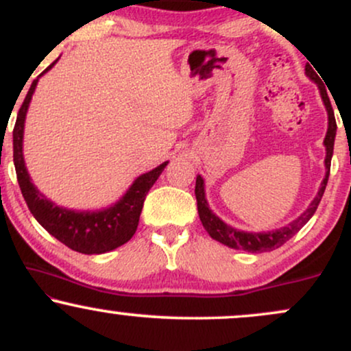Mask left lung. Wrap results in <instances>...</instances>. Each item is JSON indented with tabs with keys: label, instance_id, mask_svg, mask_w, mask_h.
Instances as JSON below:
<instances>
[{
	"label": "left lung",
	"instance_id": "1",
	"mask_svg": "<svg viewBox=\"0 0 351 351\" xmlns=\"http://www.w3.org/2000/svg\"><path fill=\"white\" fill-rule=\"evenodd\" d=\"M305 74H307L313 82L318 84L322 100H324L325 108H327V114H328V128H327V135H325V140H324L325 150H327V156H325V178L322 181L320 189H318L317 196L313 198L312 203H310V206L304 211V215H300L295 221H292L289 226H284L280 229H276V231H267V232H245V231H239V229L228 226L223 219H219V217L209 209L206 195H204V181L198 175L196 176L195 195H196V201H198V215H199L201 223H203L204 229H206L208 234L211 236L213 239L219 241L221 244L228 245V247L243 249V251L254 252V254L274 251V249L280 247L282 244L287 243L292 236H295L297 232H299L300 229L308 223V219L313 216V213L317 211V206L320 204V199L322 196H324L325 188H327V181L330 175V163H332L333 143H335V135H337V122H335V115H333L332 104H330V99L327 95V90H325L320 84V77H318L315 72L312 71V67L310 66H305Z\"/></svg>",
	"mask_w": 351,
	"mask_h": 351
}]
</instances>
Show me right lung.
I'll return each instance as SVG.
<instances>
[{
    "label": "right lung",
    "mask_w": 351,
    "mask_h": 351,
    "mask_svg": "<svg viewBox=\"0 0 351 351\" xmlns=\"http://www.w3.org/2000/svg\"><path fill=\"white\" fill-rule=\"evenodd\" d=\"M56 62H58V59L47 69H44L41 75L46 74ZM38 79L33 80L29 90H27L26 99H24L18 112V119H16L13 130V160L24 201H26L29 211L33 213L36 221L49 234L54 236L62 244H66L67 247H71L72 251H77L80 254H104L120 247L135 234L145 196L150 191L153 183L158 180V176L162 175L168 162L138 176L120 201H117L110 208L102 209V211H72V209L56 206L31 183L23 158L24 120H26V112L34 94V88L38 86Z\"/></svg>",
    "instance_id": "right-lung-1"
}]
</instances>
